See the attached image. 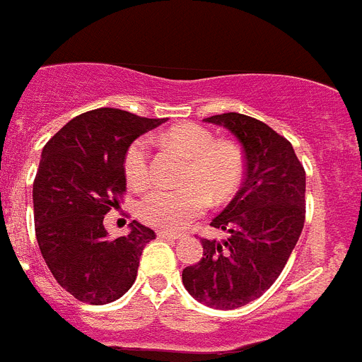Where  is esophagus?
Returning a JSON list of instances; mask_svg holds the SVG:
<instances>
[{"mask_svg":"<svg viewBox=\"0 0 362 362\" xmlns=\"http://www.w3.org/2000/svg\"><path fill=\"white\" fill-rule=\"evenodd\" d=\"M157 237H159V238H168V240H177V238H181V237H183V235H181V233L166 231V229H159V231H157Z\"/></svg>","mask_w":362,"mask_h":362,"instance_id":"1","label":"esophagus"}]
</instances>
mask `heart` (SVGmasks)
<instances>
[{
	"label": "heart",
	"instance_id": "heart-1",
	"mask_svg": "<svg viewBox=\"0 0 362 362\" xmlns=\"http://www.w3.org/2000/svg\"><path fill=\"white\" fill-rule=\"evenodd\" d=\"M166 144L188 157L179 188L159 187L139 202L136 213L146 223L160 229H183L203 214L209 196L214 202L229 198L242 177V155L231 142H216L213 133L199 125L185 124L164 133ZM124 174L131 188H144L151 181L148 139L133 140L125 151Z\"/></svg>",
	"mask_w": 362,
	"mask_h": 362
}]
</instances>
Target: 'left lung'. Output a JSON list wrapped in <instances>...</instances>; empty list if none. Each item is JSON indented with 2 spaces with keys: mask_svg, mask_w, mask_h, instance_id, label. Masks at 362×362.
I'll use <instances>...</instances> for the list:
<instances>
[{
  "mask_svg": "<svg viewBox=\"0 0 362 362\" xmlns=\"http://www.w3.org/2000/svg\"><path fill=\"white\" fill-rule=\"evenodd\" d=\"M240 142L246 177L211 226L223 240L202 238L203 257L183 270V285L199 303L238 309L274 285L305 222V170L294 148L264 122L238 112L205 118Z\"/></svg>",
  "mask_w": 362,
  "mask_h": 362,
  "instance_id": "8db88e82",
  "label": "left lung"
}]
</instances>
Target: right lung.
<instances>
[{
  "label": "right lung",
  "instance_id": "right-lung-1",
  "mask_svg": "<svg viewBox=\"0 0 362 362\" xmlns=\"http://www.w3.org/2000/svg\"><path fill=\"white\" fill-rule=\"evenodd\" d=\"M163 122L103 107L76 116L42 149L33 183L37 240L57 283L79 301L105 305L136 279L153 229L133 220L125 237L110 238L103 218L125 192L129 144Z\"/></svg>",
  "mask_w": 362,
  "mask_h": 362
}]
</instances>
